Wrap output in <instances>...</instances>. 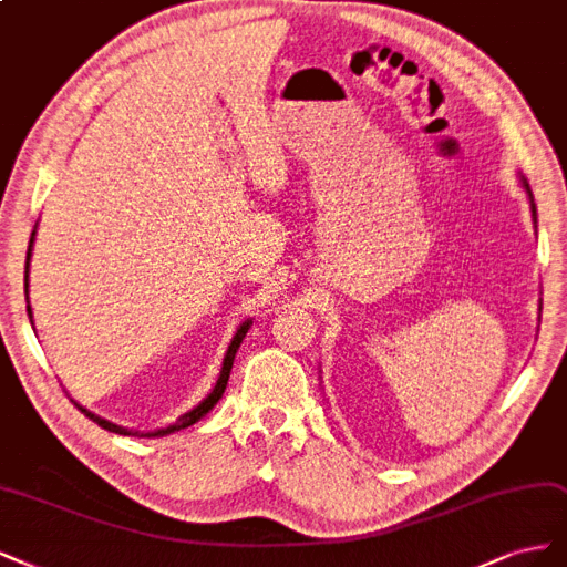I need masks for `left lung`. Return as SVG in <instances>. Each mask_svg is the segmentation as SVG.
<instances>
[{"label": "left lung", "mask_w": 567, "mask_h": 567, "mask_svg": "<svg viewBox=\"0 0 567 567\" xmlns=\"http://www.w3.org/2000/svg\"><path fill=\"white\" fill-rule=\"evenodd\" d=\"M523 188H525V193H527V199H529V209H533V218H535V224H537V207H535V197H533V190H529V186H527V181L523 178ZM539 310H542V306H539Z\"/></svg>", "instance_id": "obj_1"}]
</instances>
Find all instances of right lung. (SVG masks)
<instances>
[{
  "mask_svg": "<svg viewBox=\"0 0 567 567\" xmlns=\"http://www.w3.org/2000/svg\"><path fill=\"white\" fill-rule=\"evenodd\" d=\"M38 228V226H34ZM32 243H34V230H32V237H30V245H28V257H25V295H28V268H30V257H32ZM28 299V297H25ZM28 318H30V322H32V308H30V303H28ZM251 327V320H245L240 327H237V332H235V337H233V341H230V346H228V351H226V355H224V368H221V374H218V379H216V386L212 389V393L203 400V403H199L197 408H193L190 412H186V414H181L176 422L172 424V426H167V429H157V431H151V433H138V431H132V429H124V426H117V424H113V422H107V419H103V416H99V414H94V412H89L86 408H82V405H78L75 400H72V403L78 405V410H82L91 422H96L101 429H105V431H111V433H120V435H167V433H174V431H181V429H188V426H193L195 422H199V419H203L216 403L218 400H221V395H224V391H226V386H228V377H230V370H233V360H235V353H237V349H240V343H243V339H245V334H247V330Z\"/></svg>",
  "mask_w": 567,
  "mask_h": 567,
  "instance_id": "add662e5",
  "label": "right lung"
}]
</instances>
